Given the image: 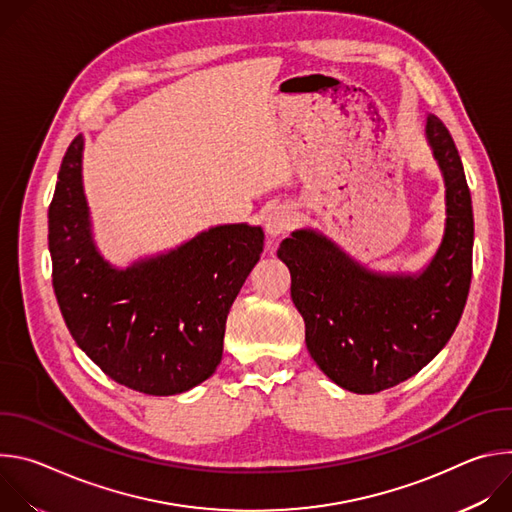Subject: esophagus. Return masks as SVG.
Here are the masks:
<instances>
[{
    "label": "esophagus",
    "mask_w": 512,
    "mask_h": 512,
    "mask_svg": "<svg viewBox=\"0 0 512 512\" xmlns=\"http://www.w3.org/2000/svg\"><path fill=\"white\" fill-rule=\"evenodd\" d=\"M291 223H294V212L285 204L271 206L265 214V231L269 237L283 235L285 231H289Z\"/></svg>",
    "instance_id": "obj_1"
}]
</instances>
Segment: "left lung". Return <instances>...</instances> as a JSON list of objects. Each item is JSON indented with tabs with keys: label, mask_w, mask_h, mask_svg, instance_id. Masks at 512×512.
Instances as JSON below:
<instances>
[{
	"label": "left lung",
	"mask_w": 512,
	"mask_h": 512,
	"mask_svg": "<svg viewBox=\"0 0 512 512\" xmlns=\"http://www.w3.org/2000/svg\"><path fill=\"white\" fill-rule=\"evenodd\" d=\"M423 135L444 178L446 227L421 271H375L316 229L294 231L277 249L310 356L350 393H379L417 375L448 344L466 306L474 214L464 166L448 127L431 113Z\"/></svg>",
	"instance_id": "1"
}]
</instances>
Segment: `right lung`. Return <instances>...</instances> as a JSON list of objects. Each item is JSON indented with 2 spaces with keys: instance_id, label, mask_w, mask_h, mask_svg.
<instances>
[{
  "instance_id": "1",
  "label": "right lung",
  "mask_w": 512,
  "mask_h": 512,
  "mask_svg": "<svg viewBox=\"0 0 512 512\" xmlns=\"http://www.w3.org/2000/svg\"><path fill=\"white\" fill-rule=\"evenodd\" d=\"M83 133L62 158L48 208L52 285L68 332L97 367L133 391L178 395L223 358L229 310L263 253V229L216 225L127 267L93 237Z\"/></svg>"
}]
</instances>
